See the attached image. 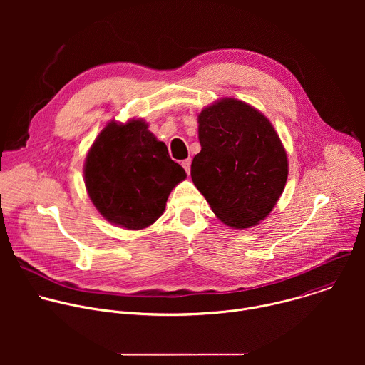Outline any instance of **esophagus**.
<instances>
[{
    "label": "esophagus",
    "mask_w": 365,
    "mask_h": 365,
    "mask_svg": "<svg viewBox=\"0 0 365 365\" xmlns=\"http://www.w3.org/2000/svg\"><path fill=\"white\" fill-rule=\"evenodd\" d=\"M190 163H192V162H190V159H186V160H183V162H182V166H183V169L186 170V173H187V175L190 173Z\"/></svg>",
    "instance_id": "esophagus-1"
}]
</instances>
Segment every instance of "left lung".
Segmentation results:
<instances>
[{"label": "left lung", "mask_w": 365, "mask_h": 365, "mask_svg": "<svg viewBox=\"0 0 365 365\" xmlns=\"http://www.w3.org/2000/svg\"><path fill=\"white\" fill-rule=\"evenodd\" d=\"M197 124L200 151L190 166L195 186L225 225H257L273 211L289 175L287 154L274 127L235 98L203 108Z\"/></svg>", "instance_id": "8db88e82"}]
</instances>
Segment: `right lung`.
Masks as SVG:
<instances>
[{
    "mask_svg": "<svg viewBox=\"0 0 365 365\" xmlns=\"http://www.w3.org/2000/svg\"><path fill=\"white\" fill-rule=\"evenodd\" d=\"M85 186L99 214L118 227L143 230L165 212L172 189L186 179L168 147L143 120L111 121L93 141Z\"/></svg>",
    "mask_w": 365,
    "mask_h": 365,
    "instance_id": "add662e5",
    "label": "right lung"
}]
</instances>
